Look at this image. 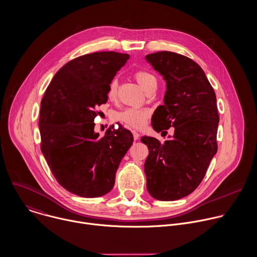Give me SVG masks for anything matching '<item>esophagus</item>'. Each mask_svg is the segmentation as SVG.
<instances>
[{"mask_svg":"<svg viewBox=\"0 0 257 257\" xmlns=\"http://www.w3.org/2000/svg\"><path fill=\"white\" fill-rule=\"evenodd\" d=\"M132 133H133V138H134V140H138V139H139V136H140L139 133H138L137 131H133Z\"/></svg>","mask_w":257,"mask_h":257,"instance_id":"obj_1","label":"esophagus"}]
</instances>
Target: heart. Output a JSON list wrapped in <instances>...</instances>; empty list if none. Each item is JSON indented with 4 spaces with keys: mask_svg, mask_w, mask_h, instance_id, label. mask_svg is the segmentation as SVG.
I'll return each instance as SVG.
<instances>
[{
    "mask_svg": "<svg viewBox=\"0 0 257 257\" xmlns=\"http://www.w3.org/2000/svg\"><path fill=\"white\" fill-rule=\"evenodd\" d=\"M134 77L140 87L147 93L153 88H156V77L149 71L139 70L136 71ZM118 79L113 78L108 87V97L110 100H115L118 94ZM149 111L146 109H126L115 115V120L124 123L132 128L140 129L144 127L149 118Z\"/></svg>",
    "mask_w": 257,
    "mask_h": 257,
    "instance_id": "b5f03b06",
    "label": "heart"
}]
</instances>
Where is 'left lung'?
Listing matches in <instances>:
<instances>
[{"label": "left lung", "mask_w": 257, "mask_h": 257, "mask_svg": "<svg viewBox=\"0 0 257 257\" xmlns=\"http://www.w3.org/2000/svg\"><path fill=\"white\" fill-rule=\"evenodd\" d=\"M166 82L163 105L152 115V127L173 136L163 143L143 136L149 154L144 163L146 188L159 201H176L193 193L217 153L219 115L215 92L204 70L187 56L159 51L145 56Z\"/></svg>", "instance_id": "8db88e82"}]
</instances>
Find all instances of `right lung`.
I'll return each mask as SVG.
<instances>
[{"instance_id":"obj_1","label":"right lung","mask_w":257,"mask_h":257,"mask_svg":"<svg viewBox=\"0 0 257 257\" xmlns=\"http://www.w3.org/2000/svg\"><path fill=\"white\" fill-rule=\"evenodd\" d=\"M129 54L102 51L64 64L40 104L41 152L66 191L98 198L114 187L119 164L133 143L130 131L110 127L95 132L96 109L108 101V87Z\"/></svg>"}]
</instances>
